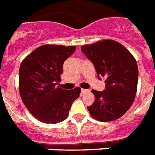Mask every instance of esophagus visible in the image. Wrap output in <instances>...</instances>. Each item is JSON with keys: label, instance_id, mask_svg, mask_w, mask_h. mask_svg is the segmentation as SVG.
<instances>
[{"label": "esophagus", "instance_id": "34e87169", "mask_svg": "<svg viewBox=\"0 0 155 155\" xmlns=\"http://www.w3.org/2000/svg\"><path fill=\"white\" fill-rule=\"evenodd\" d=\"M88 92V90H87V89H84V88H82V89H81V92H82L83 94H84V93H86V92Z\"/></svg>", "mask_w": 155, "mask_h": 155}]
</instances>
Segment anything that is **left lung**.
<instances>
[{
	"label": "left lung",
	"mask_w": 155,
	"mask_h": 155,
	"mask_svg": "<svg viewBox=\"0 0 155 155\" xmlns=\"http://www.w3.org/2000/svg\"><path fill=\"white\" fill-rule=\"evenodd\" d=\"M81 51L94 64L98 77L106 78L104 91L92 90L95 101L87 110L100 121L117 120L134 101L138 80L136 59L123 45L114 40L104 39L83 45Z\"/></svg>",
	"instance_id": "8db88e82"
}]
</instances>
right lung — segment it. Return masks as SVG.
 <instances>
[{
	"instance_id": "right-lung-1",
	"label": "right lung",
	"mask_w": 155,
	"mask_h": 155,
	"mask_svg": "<svg viewBox=\"0 0 155 155\" xmlns=\"http://www.w3.org/2000/svg\"><path fill=\"white\" fill-rule=\"evenodd\" d=\"M75 46L46 44L28 54L19 68V93L25 106L36 119L46 124L61 122L68 117L81 89L56 87L60 82L64 61Z\"/></svg>"
}]
</instances>
